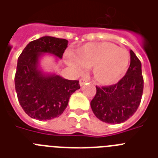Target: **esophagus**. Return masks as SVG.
Listing matches in <instances>:
<instances>
[{
    "label": "esophagus",
    "instance_id": "esophagus-1",
    "mask_svg": "<svg viewBox=\"0 0 158 158\" xmlns=\"http://www.w3.org/2000/svg\"><path fill=\"white\" fill-rule=\"evenodd\" d=\"M88 82V79L86 78H81L80 80H79V84H80V86H83L84 84H85V83Z\"/></svg>",
    "mask_w": 158,
    "mask_h": 158
}]
</instances>
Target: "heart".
Returning <instances> with one entry per match:
<instances>
[{"instance_id":"heart-1","label":"heart","mask_w":158,"mask_h":158,"mask_svg":"<svg viewBox=\"0 0 158 158\" xmlns=\"http://www.w3.org/2000/svg\"><path fill=\"white\" fill-rule=\"evenodd\" d=\"M66 60L81 70L82 65L94 67V77L98 84L110 85L117 83L127 72L130 55L127 50L110 43H87L76 51V58L68 54Z\"/></svg>"}]
</instances>
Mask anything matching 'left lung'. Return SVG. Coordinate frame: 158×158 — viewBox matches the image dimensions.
Wrapping results in <instances>:
<instances>
[{
    "instance_id": "left-lung-1",
    "label": "left lung",
    "mask_w": 158,
    "mask_h": 158,
    "mask_svg": "<svg viewBox=\"0 0 158 158\" xmlns=\"http://www.w3.org/2000/svg\"><path fill=\"white\" fill-rule=\"evenodd\" d=\"M97 93L91 108L99 120L109 124H120L130 118L140 104L143 90L142 64L130 51V64L126 74L117 84L96 86Z\"/></svg>"
}]
</instances>
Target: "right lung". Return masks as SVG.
<instances>
[{"label":"right lung","mask_w":158,"mask_h":158,"mask_svg":"<svg viewBox=\"0 0 158 158\" xmlns=\"http://www.w3.org/2000/svg\"><path fill=\"white\" fill-rule=\"evenodd\" d=\"M67 45L66 39L45 36L30 42L19 56L15 76L16 94L23 110L31 118L48 120L59 117L71 94L80 89L79 80L44 74L38 69L43 53L61 59Z\"/></svg>","instance_id":"right-lung-1"}]
</instances>
